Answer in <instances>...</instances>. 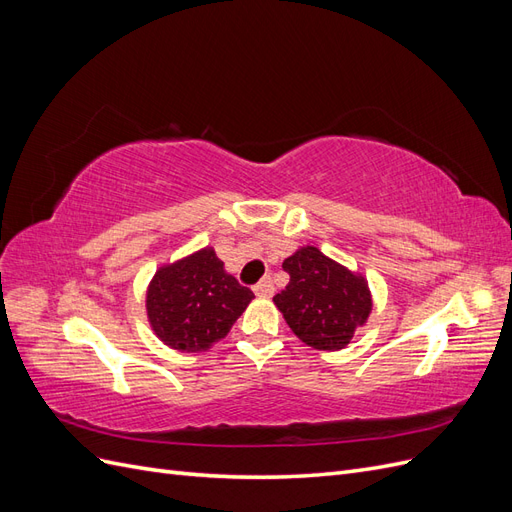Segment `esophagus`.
<instances>
[{
  "instance_id": "34e87169",
  "label": "esophagus",
  "mask_w": 512,
  "mask_h": 512,
  "mask_svg": "<svg viewBox=\"0 0 512 512\" xmlns=\"http://www.w3.org/2000/svg\"><path fill=\"white\" fill-rule=\"evenodd\" d=\"M273 282H271V277H265V280L262 282H258L256 286H254V292L258 294V297H262V299H267V297H271L273 294Z\"/></svg>"
}]
</instances>
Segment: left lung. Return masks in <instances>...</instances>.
I'll return each mask as SVG.
<instances>
[{
    "label": "left lung",
    "mask_w": 512,
    "mask_h": 512,
    "mask_svg": "<svg viewBox=\"0 0 512 512\" xmlns=\"http://www.w3.org/2000/svg\"><path fill=\"white\" fill-rule=\"evenodd\" d=\"M288 286L273 301L288 327L316 350H342L371 312V294L363 277L324 256L318 247H303L284 260Z\"/></svg>",
    "instance_id": "left-lung-1"
}]
</instances>
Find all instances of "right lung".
<instances>
[{"mask_svg":"<svg viewBox=\"0 0 512 512\" xmlns=\"http://www.w3.org/2000/svg\"><path fill=\"white\" fill-rule=\"evenodd\" d=\"M252 299L254 292L228 275L207 247L156 273L147 290V316L166 346L200 352L226 337Z\"/></svg>","mask_w":512,"mask_h":512,"instance_id":"1","label":"right lung"}]
</instances>
